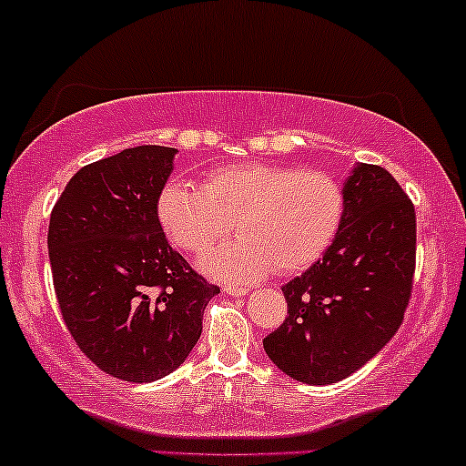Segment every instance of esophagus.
I'll use <instances>...</instances> for the list:
<instances>
[{
    "label": "esophagus",
    "mask_w": 466,
    "mask_h": 466,
    "mask_svg": "<svg viewBox=\"0 0 466 466\" xmlns=\"http://www.w3.org/2000/svg\"><path fill=\"white\" fill-rule=\"evenodd\" d=\"M225 292H227V295H233V297H244V295H248V292H250V289H248V286L227 284L225 286Z\"/></svg>",
    "instance_id": "esophagus-1"
}]
</instances>
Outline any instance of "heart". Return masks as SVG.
Masks as SVG:
<instances>
[{
  "label": "heart",
  "mask_w": 466,
  "mask_h": 466,
  "mask_svg": "<svg viewBox=\"0 0 466 466\" xmlns=\"http://www.w3.org/2000/svg\"><path fill=\"white\" fill-rule=\"evenodd\" d=\"M157 214L167 239L190 257H203L235 228L239 238L203 267L227 282H252L320 260L341 228L346 193L327 171L248 161L209 171L201 188L165 184Z\"/></svg>",
  "instance_id": "b5f03b06"
}]
</instances>
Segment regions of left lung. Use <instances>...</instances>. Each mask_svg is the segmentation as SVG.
<instances>
[{
  "mask_svg": "<svg viewBox=\"0 0 466 466\" xmlns=\"http://www.w3.org/2000/svg\"><path fill=\"white\" fill-rule=\"evenodd\" d=\"M346 214L324 257L282 292L289 316L263 339L292 380H346L390 341L403 322L416 273V209L380 165L348 177Z\"/></svg>",
  "mask_w": 466,
  "mask_h": 466,
  "instance_id": "8db88e82",
  "label": "left lung"
}]
</instances>
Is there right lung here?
Masks as SVG:
<instances>
[{
    "instance_id": "add662e5",
    "label": "right lung",
    "mask_w": 466,
    "mask_h": 466,
    "mask_svg": "<svg viewBox=\"0 0 466 466\" xmlns=\"http://www.w3.org/2000/svg\"><path fill=\"white\" fill-rule=\"evenodd\" d=\"M176 148L136 146L76 171L50 212L48 257L76 346L112 378L144 384L182 365L218 286L165 239L158 195Z\"/></svg>"
}]
</instances>
